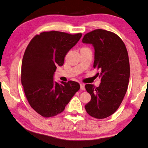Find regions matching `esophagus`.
Instances as JSON below:
<instances>
[{
  "label": "esophagus",
  "instance_id": "34e87169",
  "mask_svg": "<svg viewBox=\"0 0 148 148\" xmlns=\"http://www.w3.org/2000/svg\"><path fill=\"white\" fill-rule=\"evenodd\" d=\"M80 90H85V86H84V84H80Z\"/></svg>",
  "mask_w": 148,
  "mask_h": 148
}]
</instances>
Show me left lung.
I'll return each mask as SVG.
<instances>
[{
    "mask_svg": "<svg viewBox=\"0 0 148 148\" xmlns=\"http://www.w3.org/2000/svg\"><path fill=\"white\" fill-rule=\"evenodd\" d=\"M82 42L94 47L93 67L100 70L97 74L101 82L97 88L90 84L85 86L91 97L85 109L94 118H107L119 109L127 91L130 78L127 50L116 34L105 29L88 33Z\"/></svg>",
    "mask_w": 148,
    "mask_h": 148,
    "instance_id": "1",
    "label": "left lung"
}]
</instances>
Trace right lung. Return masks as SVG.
<instances>
[{
	"mask_svg": "<svg viewBox=\"0 0 148 148\" xmlns=\"http://www.w3.org/2000/svg\"><path fill=\"white\" fill-rule=\"evenodd\" d=\"M80 33L72 35L57 31L36 35L23 55L21 81L30 106L43 117H52L64 110L79 90L74 81L59 84L53 79L57 66L64 64L67 53L81 38Z\"/></svg>",
	"mask_w": 148,
	"mask_h": 148,
	"instance_id": "obj_1",
	"label": "right lung"
}]
</instances>
